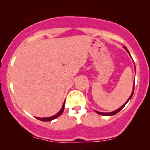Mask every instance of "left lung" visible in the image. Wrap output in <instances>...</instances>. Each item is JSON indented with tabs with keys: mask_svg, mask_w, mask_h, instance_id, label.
Masks as SVG:
<instances>
[{
	"mask_svg": "<svg viewBox=\"0 0 150 150\" xmlns=\"http://www.w3.org/2000/svg\"><path fill=\"white\" fill-rule=\"evenodd\" d=\"M124 48L125 49L127 52L128 53H129V55H130V53H129V51H128L127 48V47H125H125H124ZM130 56H131V55H130ZM134 67H135V65H134ZM134 86H133V90H132V93H131V95H130V96H129V98H128V100H127V101L125 102V104L123 105L122 106H121L120 108H118L117 110H115V111H113V112H99V111H96V110H95V112H96L98 113V114H99V115H104V116H112V115H115V114H117V113H118V112H119L120 111V110H121L122 109V108H124L125 106V105L127 104V103H128V102H129V100L131 99V98H132V95H133V93H134Z\"/></svg>",
	"mask_w": 150,
	"mask_h": 150,
	"instance_id": "1",
	"label": "left lung"
}]
</instances>
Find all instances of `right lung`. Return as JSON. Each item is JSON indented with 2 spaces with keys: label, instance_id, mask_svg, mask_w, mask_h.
Here are the masks:
<instances>
[{
  "label": "right lung",
  "instance_id": "1",
  "mask_svg": "<svg viewBox=\"0 0 150 150\" xmlns=\"http://www.w3.org/2000/svg\"><path fill=\"white\" fill-rule=\"evenodd\" d=\"M65 102H64V103H63V105H62V107L61 110H60V111H59L56 115H53V116L49 117H43V118H40V117H35V118H37V119L39 120L45 121V122H48V121L53 120L56 119L57 117H58L59 116H60V115H62V113L63 112L64 108H65Z\"/></svg>",
  "mask_w": 150,
  "mask_h": 150
}]
</instances>
